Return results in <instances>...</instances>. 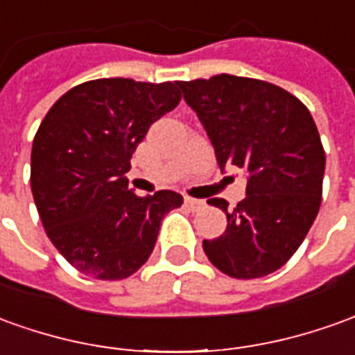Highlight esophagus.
<instances>
[{
    "mask_svg": "<svg viewBox=\"0 0 355 355\" xmlns=\"http://www.w3.org/2000/svg\"><path fill=\"white\" fill-rule=\"evenodd\" d=\"M185 207L191 209L193 212H197V210L205 209V201H201V199H193V197H185Z\"/></svg>",
    "mask_w": 355,
    "mask_h": 355,
    "instance_id": "esophagus-1",
    "label": "esophagus"
}]
</instances>
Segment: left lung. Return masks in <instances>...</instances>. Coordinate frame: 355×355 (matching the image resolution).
I'll return each mask as SVG.
<instances>
[{"label": "left lung", "instance_id": "obj_1", "mask_svg": "<svg viewBox=\"0 0 355 355\" xmlns=\"http://www.w3.org/2000/svg\"><path fill=\"white\" fill-rule=\"evenodd\" d=\"M201 119L220 168L245 170V199L226 212V232L205 239L209 261L232 278H261L294 255L319 212L324 150L309 110L272 83L236 75L178 80Z\"/></svg>", "mask_w": 355, "mask_h": 355}]
</instances>
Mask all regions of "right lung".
I'll list each match as a JSON object with an SVG mask.
<instances>
[{"label": "right lung", "mask_w": 355, "mask_h": 355, "mask_svg": "<svg viewBox=\"0 0 355 355\" xmlns=\"http://www.w3.org/2000/svg\"><path fill=\"white\" fill-rule=\"evenodd\" d=\"M175 83L96 79L46 114L31 154V187L50 241L98 280H121L150 257L160 222L182 207L175 191H127L131 156L148 127L180 104Z\"/></svg>", "instance_id": "1"}]
</instances>
